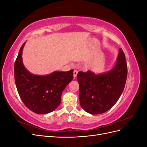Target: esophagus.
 <instances>
[{
    "label": "esophagus",
    "instance_id": "obj_1",
    "mask_svg": "<svg viewBox=\"0 0 147 147\" xmlns=\"http://www.w3.org/2000/svg\"><path fill=\"white\" fill-rule=\"evenodd\" d=\"M77 74H78V72L77 70H74V78H75L77 77Z\"/></svg>",
    "mask_w": 147,
    "mask_h": 147
}]
</instances>
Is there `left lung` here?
I'll return each instance as SVG.
<instances>
[{"instance_id":"obj_1","label":"left lung","mask_w":147,"mask_h":147,"mask_svg":"<svg viewBox=\"0 0 147 147\" xmlns=\"http://www.w3.org/2000/svg\"><path fill=\"white\" fill-rule=\"evenodd\" d=\"M127 75L124 53L119 49L115 65L108 72H80V104L85 112L97 115L106 112L117 103L124 90Z\"/></svg>"}]
</instances>
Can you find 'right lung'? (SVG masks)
Here are the masks:
<instances>
[{"instance_id": "right-lung-1", "label": "right lung", "mask_w": 147, "mask_h": 147, "mask_svg": "<svg viewBox=\"0 0 147 147\" xmlns=\"http://www.w3.org/2000/svg\"><path fill=\"white\" fill-rule=\"evenodd\" d=\"M26 42L21 46L15 63V80L18 92L24 105L37 114L54 111L61 102V95L72 80L73 70L55 71L38 75L30 73L24 65L22 53Z\"/></svg>"}]
</instances>
